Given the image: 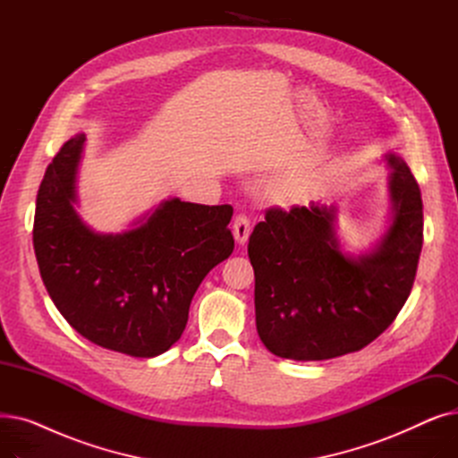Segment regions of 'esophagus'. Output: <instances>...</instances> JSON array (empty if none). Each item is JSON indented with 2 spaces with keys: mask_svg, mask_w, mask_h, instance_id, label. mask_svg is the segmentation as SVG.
<instances>
[{
  "mask_svg": "<svg viewBox=\"0 0 458 458\" xmlns=\"http://www.w3.org/2000/svg\"><path fill=\"white\" fill-rule=\"evenodd\" d=\"M233 235L237 245H245L247 239L250 235V221L247 215H237L233 221Z\"/></svg>",
  "mask_w": 458,
  "mask_h": 458,
  "instance_id": "esophagus-1",
  "label": "esophagus"
}]
</instances>
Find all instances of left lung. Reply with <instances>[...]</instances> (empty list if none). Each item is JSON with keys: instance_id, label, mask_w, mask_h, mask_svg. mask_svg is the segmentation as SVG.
<instances>
[{"instance_id": "obj_1", "label": "left lung", "mask_w": 458, "mask_h": 458, "mask_svg": "<svg viewBox=\"0 0 458 458\" xmlns=\"http://www.w3.org/2000/svg\"><path fill=\"white\" fill-rule=\"evenodd\" d=\"M384 161L392 168L388 226L366 252L342 249L334 204L271 208L256 225V328L273 354L316 362L364 349L411 295L423 245L421 192L401 156Z\"/></svg>"}]
</instances>
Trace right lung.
Masks as SVG:
<instances>
[{"instance_id":"right-lung-1","label":"right lung","mask_w":458,"mask_h":458,"mask_svg":"<svg viewBox=\"0 0 458 458\" xmlns=\"http://www.w3.org/2000/svg\"><path fill=\"white\" fill-rule=\"evenodd\" d=\"M85 133L47 165L37 195L33 247L61 316L109 351L154 358L185 330L206 275L233 250L232 206L163 200L128 230L102 233L76 211Z\"/></svg>"}]
</instances>
